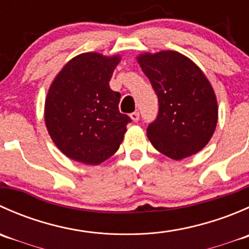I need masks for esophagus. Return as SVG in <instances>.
I'll return each instance as SVG.
<instances>
[{
    "label": "esophagus",
    "mask_w": 249,
    "mask_h": 249,
    "mask_svg": "<svg viewBox=\"0 0 249 249\" xmlns=\"http://www.w3.org/2000/svg\"><path fill=\"white\" fill-rule=\"evenodd\" d=\"M130 118H131L132 119V122H139L140 120V113L139 112H134V113H131V114H130Z\"/></svg>",
    "instance_id": "1"
}]
</instances>
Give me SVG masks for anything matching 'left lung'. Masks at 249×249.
Segmentation results:
<instances>
[{
	"instance_id": "8db88e82",
	"label": "left lung",
	"mask_w": 249,
	"mask_h": 249,
	"mask_svg": "<svg viewBox=\"0 0 249 249\" xmlns=\"http://www.w3.org/2000/svg\"><path fill=\"white\" fill-rule=\"evenodd\" d=\"M159 101V113L147 136L157 150L173 160L199 153L218 122V104L210 80L194 61L175 50L137 56Z\"/></svg>"
}]
</instances>
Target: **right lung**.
Segmentation results:
<instances>
[{"label":"right lung","instance_id":"add662e5","mask_svg":"<svg viewBox=\"0 0 249 249\" xmlns=\"http://www.w3.org/2000/svg\"><path fill=\"white\" fill-rule=\"evenodd\" d=\"M120 55L83 53L70 60L50 84L44 104L49 136L74 161L99 165L124 140L130 117L119 112L120 94L109 88Z\"/></svg>","mask_w":249,"mask_h":249}]
</instances>
